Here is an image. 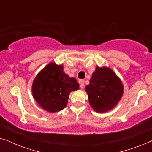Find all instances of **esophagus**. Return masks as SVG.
<instances>
[{
  "label": "esophagus",
  "mask_w": 152,
  "mask_h": 152,
  "mask_svg": "<svg viewBox=\"0 0 152 152\" xmlns=\"http://www.w3.org/2000/svg\"><path fill=\"white\" fill-rule=\"evenodd\" d=\"M79 83H80V88L82 89L84 88V80H81L79 81Z\"/></svg>",
  "instance_id": "34e87169"
}]
</instances>
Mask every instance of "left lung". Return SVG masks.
I'll return each instance as SVG.
<instances>
[{
    "mask_svg": "<svg viewBox=\"0 0 152 152\" xmlns=\"http://www.w3.org/2000/svg\"><path fill=\"white\" fill-rule=\"evenodd\" d=\"M85 90L91 107L95 112L102 113L117 106L123 95L124 86L111 68L96 66Z\"/></svg>",
    "mask_w": 152,
    "mask_h": 152,
    "instance_id": "obj_1",
    "label": "left lung"
}]
</instances>
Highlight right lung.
Instances as JSON below:
<instances>
[{
  "label": "right lung",
  "mask_w": 152,
  "mask_h": 152,
  "mask_svg": "<svg viewBox=\"0 0 152 152\" xmlns=\"http://www.w3.org/2000/svg\"><path fill=\"white\" fill-rule=\"evenodd\" d=\"M79 86L75 78L70 77L64 72L63 65L50 62L34 78L32 93L43 109L55 113L66 107L70 92L79 90Z\"/></svg>",
  "instance_id": "add662e5"
}]
</instances>
